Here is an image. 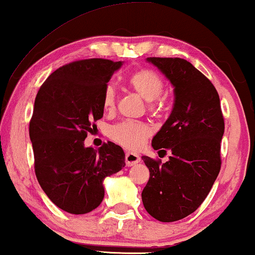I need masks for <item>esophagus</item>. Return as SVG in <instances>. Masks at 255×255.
Masks as SVG:
<instances>
[{
    "instance_id": "34e87169",
    "label": "esophagus",
    "mask_w": 255,
    "mask_h": 255,
    "mask_svg": "<svg viewBox=\"0 0 255 255\" xmlns=\"http://www.w3.org/2000/svg\"><path fill=\"white\" fill-rule=\"evenodd\" d=\"M139 161H140V156L137 153L127 152V154H125V163H127V166H133Z\"/></svg>"
}]
</instances>
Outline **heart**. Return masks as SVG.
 I'll use <instances>...</instances> for the list:
<instances>
[{"mask_svg":"<svg viewBox=\"0 0 255 255\" xmlns=\"http://www.w3.org/2000/svg\"><path fill=\"white\" fill-rule=\"evenodd\" d=\"M128 87L146 102H154L163 93V82L152 69H140L128 78ZM116 104V90L114 86H107L103 93V108L111 111ZM151 134L147 125L133 121H124L110 128L109 135L115 142L124 148L135 151L145 145Z\"/></svg>","mask_w":255,"mask_h":255,"instance_id":"b5f03b06","label":"heart"}]
</instances>
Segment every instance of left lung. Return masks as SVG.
I'll return each mask as SVG.
<instances>
[{"label":"left lung","instance_id":"obj_1","mask_svg":"<svg viewBox=\"0 0 255 255\" xmlns=\"http://www.w3.org/2000/svg\"><path fill=\"white\" fill-rule=\"evenodd\" d=\"M174 87L168 120L152 146L172 152L168 161L141 156L149 179L142 204L160 222L180 221L196 210L210 193L221 170L224 134L221 101L210 80L181 58H147Z\"/></svg>","mask_w":255,"mask_h":255}]
</instances>
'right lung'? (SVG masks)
<instances>
[{
  "label": "right lung",
  "mask_w": 255,
  "mask_h": 255,
  "mask_svg": "<svg viewBox=\"0 0 255 255\" xmlns=\"http://www.w3.org/2000/svg\"><path fill=\"white\" fill-rule=\"evenodd\" d=\"M122 61L85 59L58 68L38 90L29 133L41 189L61 210L93 211L104 197L103 180L125 166L123 148L108 141L86 147L103 117V93Z\"/></svg>",
  "instance_id": "1"
}]
</instances>
